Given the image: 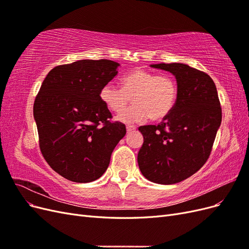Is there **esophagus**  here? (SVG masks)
Wrapping results in <instances>:
<instances>
[{
	"label": "esophagus",
	"mask_w": 249,
	"mask_h": 249,
	"mask_svg": "<svg viewBox=\"0 0 249 249\" xmlns=\"http://www.w3.org/2000/svg\"><path fill=\"white\" fill-rule=\"evenodd\" d=\"M135 129H136V126H135L134 124H126V131L127 132H132V131H134Z\"/></svg>",
	"instance_id": "obj_1"
}]
</instances>
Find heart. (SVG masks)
<instances>
[{
	"mask_svg": "<svg viewBox=\"0 0 249 249\" xmlns=\"http://www.w3.org/2000/svg\"><path fill=\"white\" fill-rule=\"evenodd\" d=\"M123 88L112 83L105 84L100 99L109 110L122 113L133 99L135 105L117 118L124 123L141 122L146 117L159 122L168 116L176 106L178 85L167 74L135 70L122 79Z\"/></svg>",
	"mask_w": 249,
	"mask_h": 249,
	"instance_id": "obj_1",
	"label": "heart"
}]
</instances>
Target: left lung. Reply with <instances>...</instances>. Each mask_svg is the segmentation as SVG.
Returning <instances> with one entry per match:
<instances>
[{
  "instance_id": "left-lung-1",
  "label": "left lung",
  "mask_w": 249,
  "mask_h": 249,
  "mask_svg": "<svg viewBox=\"0 0 249 249\" xmlns=\"http://www.w3.org/2000/svg\"><path fill=\"white\" fill-rule=\"evenodd\" d=\"M152 67L175 74L176 106L158 124L142 125L140 171L150 182L176 184L198 171L209 159L222 118L215 83L209 74L183 63Z\"/></svg>"
}]
</instances>
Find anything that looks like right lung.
<instances>
[{
    "mask_svg": "<svg viewBox=\"0 0 249 249\" xmlns=\"http://www.w3.org/2000/svg\"><path fill=\"white\" fill-rule=\"evenodd\" d=\"M117 62L79 60L54 67L35 97L39 148L48 164L74 183H89L107 170L111 154L126 133L111 122L101 88L117 74Z\"/></svg>",
    "mask_w": 249,
    "mask_h": 249,
    "instance_id": "obj_1",
    "label": "right lung"
}]
</instances>
